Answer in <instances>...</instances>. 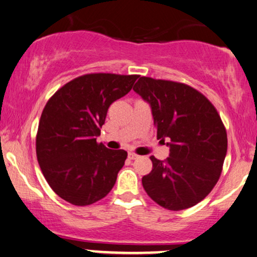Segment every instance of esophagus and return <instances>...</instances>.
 I'll list each match as a JSON object with an SVG mask.
<instances>
[{
    "label": "esophagus",
    "mask_w": 257,
    "mask_h": 257,
    "mask_svg": "<svg viewBox=\"0 0 257 257\" xmlns=\"http://www.w3.org/2000/svg\"><path fill=\"white\" fill-rule=\"evenodd\" d=\"M138 155L135 154V153H128V158L130 160H135V158H137Z\"/></svg>",
    "instance_id": "obj_1"
}]
</instances>
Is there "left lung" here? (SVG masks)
<instances>
[{
	"instance_id": "left-lung-1",
	"label": "left lung",
	"mask_w": 257,
	"mask_h": 257,
	"mask_svg": "<svg viewBox=\"0 0 257 257\" xmlns=\"http://www.w3.org/2000/svg\"><path fill=\"white\" fill-rule=\"evenodd\" d=\"M134 90L151 104L157 138H169V157L151 156L142 183L153 200L170 211L192 207L219 180L227 135L211 101L191 85L142 76Z\"/></svg>"
}]
</instances>
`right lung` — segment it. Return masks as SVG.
Instances as JSON below:
<instances>
[{"instance_id": "obj_1", "label": "right lung", "mask_w": 257, "mask_h": 257, "mask_svg": "<svg viewBox=\"0 0 257 257\" xmlns=\"http://www.w3.org/2000/svg\"><path fill=\"white\" fill-rule=\"evenodd\" d=\"M138 77L85 74L46 102L38 126L37 158L47 183L63 200L91 205L113 188L127 153L107 149L96 137L110 104L127 94Z\"/></svg>"}]
</instances>
